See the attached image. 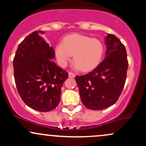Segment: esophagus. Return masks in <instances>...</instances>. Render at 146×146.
Wrapping results in <instances>:
<instances>
[{
	"instance_id": "obj_1",
	"label": "esophagus",
	"mask_w": 146,
	"mask_h": 146,
	"mask_svg": "<svg viewBox=\"0 0 146 146\" xmlns=\"http://www.w3.org/2000/svg\"><path fill=\"white\" fill-rule=\"evenodd\" d=\"M68 77L71 78H74L75 77V75L74 73H72V72H69V73H68Z\"/></svg>"
}]
</instances>
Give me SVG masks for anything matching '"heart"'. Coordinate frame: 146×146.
Masks as SVG:
<instances>
[{"instance_id": "obj_1", "label": "heart", "mask_w": 146, "mask_h": 146, "mask_svg": "<svg viewBox=\"0 0 146 146\" xmlns=\"http://www.w3.org/2000/svg\"><path fill=\"white\" fill-rule=\"evenodd\" d=\"M55 53L62 66H66L73 55L75 67L84 71H90L100 64L104 53L102 42L84 35L74 34L65 37L62 44H58Z\"/></svg>"}]
</instances>
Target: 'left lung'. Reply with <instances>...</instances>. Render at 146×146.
I'll return each mask as SVG.
<instances>
[{
	"label": "left lung",
	"mask_w": 146,
	"mask_h": 146,
	"mask_svg": "<svg viewBox=\"0 0 146 146\" xmlns=\"http://www.w3.org/2000/svg\"><path fill=\"white\" fill-rule=\"evenodd\" d=\"M105 42V59L88 74L75 77L82 102L94 110L113 105L119 98L126 80L128 62L124 45L110 33Z\"/></svg>",
	"instance_id": "obj_1"
}]
</instances>
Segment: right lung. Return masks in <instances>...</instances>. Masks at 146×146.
Instances as JSON below:
<instances>
[{"instance_id": "add662e5", "label": "right lung", "mask_w": 146, "mask_h": 146, "mask_svg": "<svg viewBox=\"0 0 146 146\" xmlns=\"http://www.w3.org/2000/svg\"><path fill=\"white\" fill-rule=\"evenodd\" d=\"M35 31L18 45L14 58V79L18 94L28 106L40 112L55 109L68 73L52 62L55 51Z\"/></svg>"}]
</instances>
